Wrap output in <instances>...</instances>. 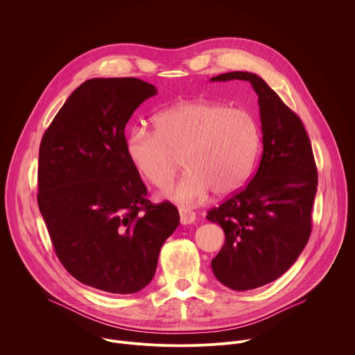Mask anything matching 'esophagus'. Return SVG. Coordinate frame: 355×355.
Here are the masks:
<instances>
[{"label":"esophagus","instance_id":"34e87169","mask_svg":"<svg viewBox=\"0 0 355 355\" xmlns=\"http://www.w3.org/2000/svg\"><path fill=\"white\" fill-rule=\"evenodd\" d=\"M180 219L182 225H191L195 220V212L185 208H180Z\"/></svg>","mask_w":355,"mask_h":355}]
</instances>
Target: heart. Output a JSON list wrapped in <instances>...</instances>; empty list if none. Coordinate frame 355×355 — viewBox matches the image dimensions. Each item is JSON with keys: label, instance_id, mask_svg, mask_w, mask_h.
<instances>
[{"label": "heart", "instance_id": "heart-1", "mask_svg": "<svg viewBox=\"0 0 355 355\" xmlns=\"http://www.w3.org/2000/svg\"><path fill=\"white\" fill-rule=\"evenodd\" d=\"M155 130L137 126L125 140L135 171L157 188L171 184L181 166L187 171L167 191L178 205H196L211 191L226 196L251 177L261 148V130L251 112L209 101H189L160 111Z\"/></svg>", "mask_w": 355, "mask_h": 355}]
</instances>
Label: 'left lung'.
Segmentation results:
<instances>
[{"instance_id":"1","label":"left lung","mask_w":355,"mask_h":355,"mask_svg":"<svg viewBox=\"0 0 355 355\" xmlns=\"http://www.w3.org/2000/svg\"><path fill=\"white\" fill-rule=\"evenodd\" d=\"M248 81L259 95L263 156L248 185L208 212L225 232L212 260L219 282L248 291L279 278L297 260L312 230L318 170L309 136L268 84L248 71H232L211 81Z\"/></svg>"}]
</instances>
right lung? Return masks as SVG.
<instances>
[{
    "label": "right lung",
    "instance_id": "right-lung-1",
    "mask_svg": "<svg viewBox=\"0 0 355 355\" xmlns=\"http://www.w3.org/2000/svg\"><path fill=\"white\" fill-rule=\"evenodd\" d=\"M156 94L133 77L87 80L40 141L37 205L56 254L77 281L110 293L148 285L180 225L173 204L146 198L125 153L128 121Z\"/></svg>",
    "mask_w": 355,
    "mask_h": 355
}]
</instances>
